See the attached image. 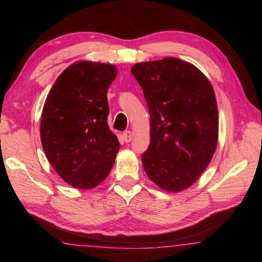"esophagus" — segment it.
Here are the masks:
<instances>
[{"label": "esophagus", "instance_id": "esophagus-1", "mask_svg": "<svg viewBox=\"0 0 262 262\" xmlns=\"http://www.w3.org/2000/svg\"><path fill=\"white\" fill-rule=\"evenodd\" d=\"M123 136V140H125L126 142H130V140L133 139V133L130 130H127L122 134Z\"/></svg>", "mask_w": 262, "mask_h": 262}]
</instances>
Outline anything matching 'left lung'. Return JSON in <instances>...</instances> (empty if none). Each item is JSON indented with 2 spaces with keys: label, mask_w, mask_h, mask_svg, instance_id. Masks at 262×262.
<instances>
[{
  "label": "left lung",
  "mask_w": 262,
  "mask_h": 262,
  "mask_svg": "<svg viewBox=\"0 0 262 262\" xmlns=\"http://www.w3.org/2000/svg\"><path fill=\"white\" fill-rule=\"evenodd\" d=\"M150 113V144L142 155L149 179L178 193L211 162L219 141L215 91L200 69L177 57L135 63L130 69Z\"/></svg>",
  "instance_id": "8db88e82"
}]
</instances>
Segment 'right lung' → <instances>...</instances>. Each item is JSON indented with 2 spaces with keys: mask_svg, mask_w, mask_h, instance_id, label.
I'll return each mask as SVG.
<instances>
[{
  "mask_svg": "<svg viewBox=\"0 0 262 262\" xmlns=\"http://www.w3.org/2000/svg\"><path fill=\"white\" fill-rule=\"evenodd\" d=\"M118 75L111 63L74 62L53 84L40 122L52 167L77 189H92L110 174L120 148L107 123V90Z\"/></svg>",
  "mask_w": 262,
  "mask_h": 262,
  "instance_id": "obj_1",
  "label": "right lung"
}]
</instances>
